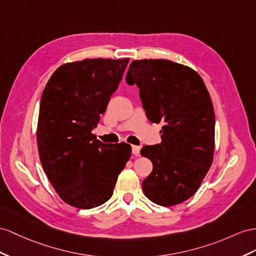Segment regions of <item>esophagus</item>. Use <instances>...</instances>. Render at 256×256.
Returning a JSON list of instances; mask_svg holds the SVG:
<instances>
[{
	"instance_id": "34e87169",
	"label": "esophagus",
	"mask_w": 256,
	"mask_h": 256,
	"mask_svg": "<svg viewBox=\"0 0 256 256\" xmlns=\"http://www.w3.org/2000/svg\"><path fill=\"white\" fill-rule=\"evenodd\" d=\"M132 152L134 156H140V146H132Z\"/></svg>"
}]
</instances>
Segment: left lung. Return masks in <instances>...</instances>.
Wrapping results in <instances>:
<instances>
[{"mask_svg": "<svg viewBox=\"0 0 256 256\" xmlns=\"http://www.w3.org/2000/svg\"><path fill=\"white\" fill-rule=\"evenodd\" d=\"M126 82L140 88L148 119L164 124L162 142L140 150L154 166L142 192L156 204H180L198 190L213 161L215 114L206 84L192 68L166 60L132 62Z\"/></svg>", "mask_w": 256, "mask_h": 256, "instance_id": "obj_1", "label": "left lung"}]
</instances>
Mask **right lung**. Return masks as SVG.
Here are the masks:
<instances>
[{
  "label": "right lung",
  "instance_id": "1",
  "mask_svg": "<svg viewBox=\"0 0 256 256\" xmlns=\"http://www.w3.org/2000/svg\"><path fill=\"white\" fill-rule=\"evenodd\" d=\"M128 60L93 58L64 64L43 90L38 156L50 184L69 206L86 210L108 201L130 160L128 144H104L92 133Z\"/></svg>",
  "mask_w": 256,
  "mask_h": 256
}]
</instances>
